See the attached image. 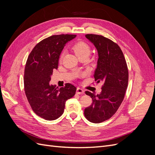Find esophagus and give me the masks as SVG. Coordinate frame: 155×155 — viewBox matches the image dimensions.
<instances>
[{
  "label": "esophagus",
  "instance_id": "1",
  "mask_svg": "<svg viewBox=\"0 0 155 155\" xmlns=\"http://www.w3.org/2000/svg\"><path fill=\"white\" fill-rule=\"evenodd\" d=\"M76 93L78 94H85V91L83 89L80 88H78L77 90H76Z\"/></svg>",
  "mask_w": 155,
  "mask_h": 155
}]
</instances>
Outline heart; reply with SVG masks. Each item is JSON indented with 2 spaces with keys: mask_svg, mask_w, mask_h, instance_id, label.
<instances>
[{
  "mask_svg": "<svg viewBox=\"0 0 155 155\" xmlns=\"http://www.w3.org/2000/svg\"><path fill=\"white\" fill-rule=\"evenodd\" d=\"M74 52L78 58L81 57H87L88 58L89 55L91 54V47L87 43L85 42H78L75 43L72 47ZM63 55H61L60 59H61Z\"/></svg>",
  "mask_w": 155,
  "mask_h": 155,
  "instance_id": "1",
  "label": "heart"
}]
</instances>
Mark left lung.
Masks as SVG:
<instances>
[{"mask_svg":"<svg viewBox=\"0 0 155 155\" xmlns=\"http://www.w3.org/2000/svg\"><path fill=\"white\" fill-rule=\"evenodd\" d=\"M86 38L95 46L98 59L94 72L97 83L104 85L100 94L86 91L92 104L85 109L84 114L91 122H103L113 116L118 109L128 85L129 73L126 61L120 46L106 37L87 34Z\"/></svg>","mask_w":155,"mask_h":155,"instance_id":"8db88e82","label":"left lung"}]
</instances>
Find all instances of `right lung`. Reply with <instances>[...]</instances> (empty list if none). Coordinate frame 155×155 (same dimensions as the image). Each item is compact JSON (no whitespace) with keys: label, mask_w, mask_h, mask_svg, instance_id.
Segmentation results:
<instances>
[{"label":"right lung","mask_w":155,"mask_h":155,"mask_svg":"<svg viewBox=\"0 0 155 155\" xmlns=\"http://www.w3.org/2000/svg\"><path fill=\"white\" fill-rule=\"evenodd\" d=\"M76 35H51L37 44L28 58L25 69L26 96L32 110L46 120H55L64 112L65 103L76 94V88L67 83L58 88L50 85L53 70L58 69L64 46Z\"/></svg>","instance_id":"1"}]
</instances>
